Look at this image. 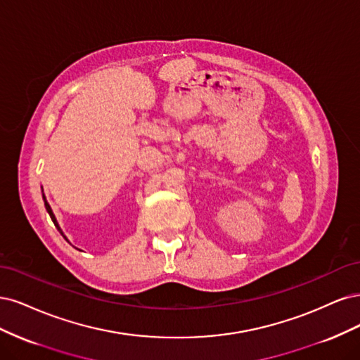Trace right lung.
I'll list each match as a JSON object with an SVG mask.
<instances>
[{"instance_id":"add662e5","label":"right lung","mask_w":360,"mask_h":360,"mask_svg":"<svg viewBox=\"0 0 360 360\" xmlns=\"http://www.w3.org/2000/svg\"><path fill=\"white\" fill-rule=\"evenodd\" d=\"M43 202H44V207H46V211H48V214L51 215V218H52V221H53V224H55V227L58 229V231H60V233L64 236V239L65 240H68L67 239V236L63 233V230H61V227H60V224H58V221H56V218H55V214H53V211H52V207H51V205L48 203V200H46V195H44V193H43Z\"/></svg>"}]
</instances>
